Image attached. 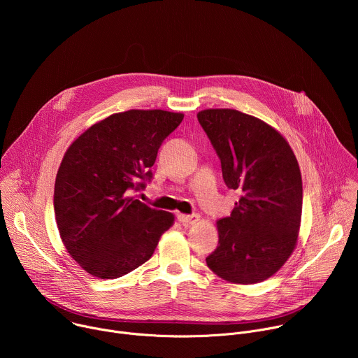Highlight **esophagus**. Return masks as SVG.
Masks as SVG:
<instances>
[{
  "instance_id": "1",
  "label": "esophagus",
  "mask_w": 358,
  "mask_h": 358,
  "mask_svg": "<svg viewBox=\"0 0 358 358\" xmlns=\"http://www.w3.org/2000/svg\"><path fill=\"white\" fill-rule=\"evenodd\" d=\"M178 221H180L182 225H192V224H196V222L199 221V215H198V214H191V215L180 214V215H178Z\"/></svg>"
}]
</instances>
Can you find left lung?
<instances>
[{
  "instance_id": "8db88e82",
  "label": "left lung",
  "mask_w": 358,
  "mask_h": 358,
  "mask_svg": "<svg viewBox=\"0 0 358 358\" xmlns=\"http://www.w3.org/2000/svg\"><path fill=\"white\" fill-rule=\"evenodd\" d=\"M221 160L228 188L241 198L217 221L218 246L208 268L231 283L275 275L296 248L301 220V174L286 138L264 120L234 109L196 115Z\"/></svg>"
}]
</instances>
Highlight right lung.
<instances>
[{
  "mask_svg": "<svg viewBox=\"0 0 358 358\" xmlns=\"http://www.w3.org/2000/svg\"><path fill=\"white\" fill-rule=\"evenodd\" d=\"M182 119L160 109L115 113L66 150L55 181V218L69 255L92 276L116 279L141 266L174 224L171 213L131 194L151 180L162 143Z\"/></svg>",
  "mask_w": 358,
  "mask_h": 358,
  "instance_id": "obj_1",
  "label": "right lung"
}]
</instances>
